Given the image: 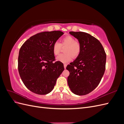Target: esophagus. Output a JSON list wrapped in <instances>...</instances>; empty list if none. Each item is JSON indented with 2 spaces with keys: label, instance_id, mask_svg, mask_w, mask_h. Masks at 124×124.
Returning a JSON list of instances; mask_svg holds the SVG:
<instances>
[{
  "label": "esophagus",
  "instance_id": "obj_1",
  "mask_svg": "<svg viewBox=\"0 0 124 124\" xmlns=\"http://www.w3.org/2000/svg\"><path fill=\"white\" fill-rule=\"evenodd\" d=\"M63 66H64V68L66 69V67H67V65L66 64H64V65H63Z\"/></svg>",
  "mask_w": 124,
  "mask_h": 124
}]
</instances>
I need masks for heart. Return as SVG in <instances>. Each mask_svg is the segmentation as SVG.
Instances as JSON below:
<instances>
[{"instance_id": "heart-1", "label": "heart", "mask_w": 124, "mask_h": 124, "mask_svg": "<svg viewBox=\"0 0 124 124\" xmlns=\"http://www.w3.org/2000/svg\"><path fill=\"white\" fill-rule=\"evenodd\" d=\"M67 46L65 49V54H62L57 56L56 61L62 63H67L70 62L73 58H76L79 55L81 46L80 43L76 41V39L71 36H67L62 39L61 43L56 42L54 43L52 51L54 55L59 54L61 50V46Z\"/></svg>"}]
</instances>
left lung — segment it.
I'll list each match as a JSON object with an SVG mask.
<instances>
[{"label": "left lung", "mask_w": 124, "mask_h": 124, "mask_svg": "<svg viewBox=\"0 0 124 124\" xmlns=\"http://www.w3.org/2000/svg\"><path fill=\"white\" fill-rule=\"evenodd\" d=\"M81 44L77 58L67 66L70 74L68 84L73 93L85 95L92 92L102 78L106 63V54L100 41L84 32L70 31Z\"/></svg>", "instance_id": "left-lung-1"}]
</instances>
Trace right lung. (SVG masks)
Listing matches in <instances>:
<instances>
[{"label": "right lung", "instance_id": "obj_1", "mask_svg": "<svg viewBox=\"0 0 124 124\" xmlns=\"http://www.w3.org/2000/svg\"><path fill=\"white\" fill-rule=\"evenodd\" d=\"M63 34L61 31H44L31 36L22 45L18 70L23 83L31 92L46 95L54 87L64 70L63 63L55 61L52 47Z\"/></svg>", "mask_w": 124, "mask_h": 124}]
</instances>
